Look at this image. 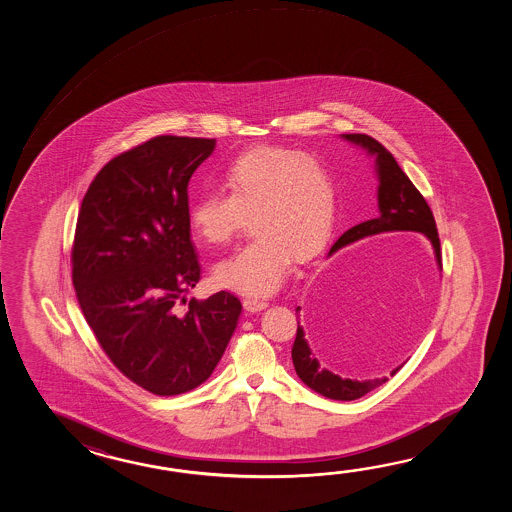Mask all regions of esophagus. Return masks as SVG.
I'll list each match as a JSON object with an SVG mask.
<instances>
[{
  "label": "esophagus",
  "instance_id": "obj_1",
  "mask_svg": "<svg viewBox=\"0 0 512 512\" xmlns=\"http://www.w3.org/2000/svg\"><path fill=\"white\" fill-rule=\"evenodd\" d=\"M243 305H245V309L251 311V313H260L263 309H267L269 302H267V300H261V298H245Z\"/></svg>",
  "mask_w": 512,
  "mask_h": 512
}]
</instances>
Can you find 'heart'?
Wrapping results in <instances>:
<instances>
[{
	"instance_id": "heart-1",
	"label": "heart",
	"mask_w": 512,
	"mask_h": 512,
	"mask_svg": "<svg viewBox=\"0 0 512 512\" xmlns=\"http://www.w3.org/2000/svg\"><path fill=\"white\" fill-rule=\"evenodd\" d=\"M227 194L210 190L190 207L201 240H227L251 212L254 236L218 261L214 278L243 294H271L282 285L294 254L305 260L326 243L337 207L335 179L324 164L276 146L243 153L223 174Z\"/></svg>"
}]
</instances>
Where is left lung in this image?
Masks as SVG:
<instances>
[{"mask_svg": "<svg viewBox=\"0 0 512 512\" xmlns=\"http://www.w3.org/2000/svg\"><path fill=\"white\" fill-rule=\"evenodd\" d=\"M344 141L351 142L355 146L362 148L370 157L375 159V174L379 179L377 186V201H379V216L370 221H364L357 227L349 229L338 238L333 247L327 252V256H333L335 252L348 247L355 241L377 236L382 232H419L423 234L426 240L430 241L432 249H434L435 263L441 271V243L437 236V227H435L434 214L428 207L425 197L419 194V190L415 188L414 183L408 179V175L404 174L401 166L393 159L392 153L388 152L381 142L371 139L370 135H362V133H342L340 135ZM302 307L296 309V313H300ZM412 315L413 318L405 316ZM307 318V311H305ZM419 318V324H423V313ZM414 311H406L401 316V322H397L402 329H406L403 324L415 322ZM405 317L407 320L403 321ZM417 324V322H415ZM397 331H401L398 329ZM293 364L296 375L300 377V381L305 386H309L313 392L324 395L327 399H335V401H355L360 399L362 395L379 388L381 384L388 381V377L382 379H373V381H357V379H342L337 373L327 370L326 366H322L316 359L313 349L309 346L307 338H305L304 326H300L298 320V331L293 344ZM404 364V362H403ZM397 366L392 370L390 375H395L397 371L403 368Z\"/></svg>", "mask_w": 512, "mask_h": 512, "instance_id": "obj_1", "label": "left lung"}]
</instances>
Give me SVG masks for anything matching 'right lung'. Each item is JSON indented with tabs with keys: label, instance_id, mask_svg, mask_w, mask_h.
I'll return each mask as SVG.
<instances>
[{
	"label": "right lung",
	"instance_id": "obj_1",
	"mask_svg": "<svg viewBox=\"0 0 512 512\" xmlns=\"http://www.w3.org/2000/svg\"><path fill=\"white\" fill-rule=\"evenodd\" d=\"M216 139L161 135L111 159L87 188L73 245V285L98 344L130 381L179 395L207 381L238 327L227 291L175 305L201 280L188 183Z\"/></svg>",
	"mask_w": 512,
	"mask_h": 512
}]
</instances>
